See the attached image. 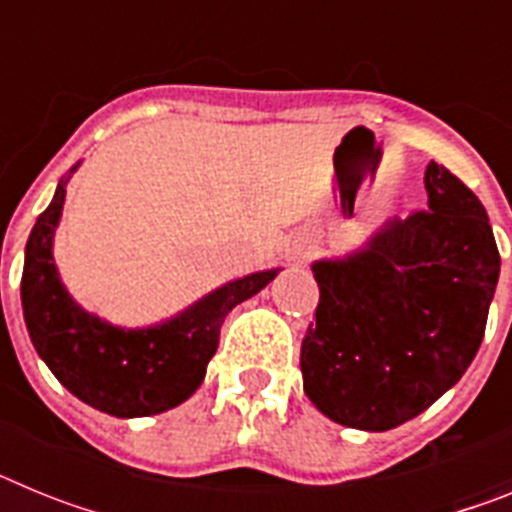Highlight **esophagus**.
Returning a JSON list of instances; mask_svg holds the SVG:
<instances>
[{"label": "esophagus", "instance_id": "obj_1", "mask_svg": "<svg viewBox=\"0 0 512 512\" xmlns=\"http://www.w3.org/2000/svg\"><path fill=\"white\" fill-rule=\"evenodd\" d=\"M287 256L292 261H297V264H302V261H307L312 256V243L307 238H295V241L289 243Z\"/></svg>", "mask_w": 512, "mask_h": 512}]
</instances>
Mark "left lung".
<instances>
[{
    "label": "left lung",
    "instance_id": "left-lung-1",
    "mask_svg": "<svg viewBox=\"0 0 512 512\" xmlns=\"http://www.w3.org/2000/svg\"><path fill=\"white\" fill-rule=\"evenodd\" d=\"M425 189V212L312 261L320 302L302 341V387L346 428L379 433L413 420L459 382L485 336L500 279L485 207L436 161Z\"/></svg>",
    "mask_w": 512,
    "mask_h": 512
}]
</instances>
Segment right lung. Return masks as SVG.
I'll list each match as a JSON object with an SVG mask.
<instances>
[{
    "instance_id": "right-lung-1",
    "label": "right lung",
    "mask_w": 512,
    "mask_h": 512,
    "mask_svg": "<svg viewBox=\"0 0 512 512\" xmlns=\"http://www.w3.org/2000/svg\"><path fill=\"white\" fill-rule=\"evenodd\" d=\"M76 169L79 164L58 182L51 205L27 238L20 287L27 333L53 377L99 413L115 418L166 413L202 384L225 315L259 295L282 266L225 282L161 323L146 328L112 325L69 295L53 259L66 184Z\"/></svg>"
}]
</instances>
